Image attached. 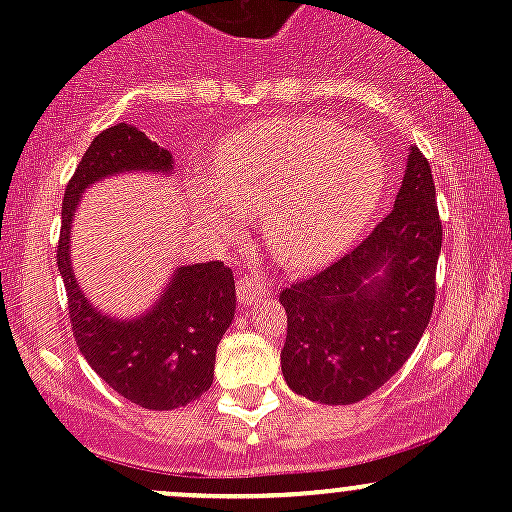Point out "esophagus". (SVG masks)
Returning a JSON list of instances; mask_svg holds the SVG:
<instances>
[{"mask_svg": "<svg viewBox=\"0 0 512 512\" xmlns=\"http://www.w3.org/2000/svg\"><path fill=\"white\" fill-rule=\"evenodd\" d=\"M265 294H267V289L262 280H257V277H247V275L237 277V299H240V304L260 302Z\"/></svg>", "mask_w": 512, "mask_h": 512, "instance_id": "esophagus-1", "label": "esophagus"}]
</instances>
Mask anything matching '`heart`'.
Listing matches in <instances>:
<instances>
[{"label": "heart", "instance_id": "obj_1", "mask_svg": "<svg viewBox=\"0 0 512 512\" xmlns=\"http://www.w3.org/2000/svg\"><path fill=\"white\" fill-rule=\"evenodd\" d=\"M218 185L198 188V210L220 237L242 215H262L267 242L289 267L329 262L369 223L386 185L381 153L322 118H272L237 133L218 158Z\"/></svg>", "mask_w": 512, "mask_h": 512}]
</instances>
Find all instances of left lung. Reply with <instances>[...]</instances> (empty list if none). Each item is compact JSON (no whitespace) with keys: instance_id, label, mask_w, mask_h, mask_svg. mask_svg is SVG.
Listing matches in <instances>:
<instances>
[{"instance_id":"8db88e82","label":"left lung","mask_w":512,"mask_h":512,"mask_svg":"<svg viewBox=\"0 0 512 512\" xmlns=\"http://www.w3.org/2000/svg\"><path fill=\"white\" fill-rule=\"evenodd\" d=\"M441 240L431 165L411 146L391 213L352 252L280 292L289 389L344 406L384 386L428 327Z\"/></svg>"}]
</instances>
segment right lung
I'll return each mask as SVG.
<instances>
[{"mask_svg": "<svg viewBox=\"0 0 512 512\" xmlns=\"http://www.w3.org/2000/svg\"><path fill=\"white\" fill-rule=\"evenodd\" d=\"M126 170L170 173L173 156L128 123L98 133L66 185L56 262L69 297L71 332L91 369L131 404L170 411L193 404L213 384L215 352L235 317V277L220 260L200 262L178 267L143 317L121 322L94 309L71 270V220L84 188Z\"/></svg>", "mask_w": 512, "mask_h": 512, "instance_id": "add662e5", "label": "right lung"}]
</instances>
